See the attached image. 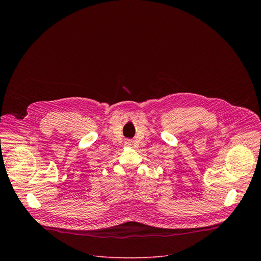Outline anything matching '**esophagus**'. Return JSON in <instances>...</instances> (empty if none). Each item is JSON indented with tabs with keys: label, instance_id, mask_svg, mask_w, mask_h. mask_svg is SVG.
Returning a JSON list of instances; mask_svg holds the SVG:
<instances>
[{
	"label": "esophagus",
	"instance_id": "34e87169",
	"mask_svg": "<svg viewBox=\"0 0 261 261\" xmlns=\"http://www.w3.org/2000/svg\"><path fill=\"white\" fill-rule=\"evenodd\" d=\"M128 143H131V142H130V141H128Z\"/></svg>",
	"mask_w": 261,
	"mask_h": 261
}]
</instances>
